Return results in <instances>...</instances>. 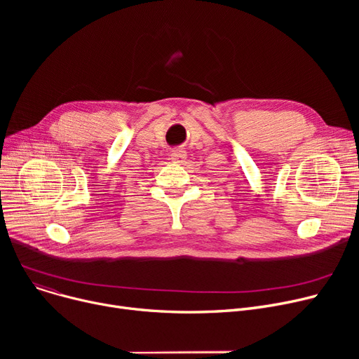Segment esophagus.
I'll list each match as a JSON object with an SVG mask.
<instances>
[{"instance_id":"esophagus-1","label":"esophagus","mask_w":359,"mask_h":359,"mask_svg":"<svg viewBox=\"0 0 359 359\" xmlns=\"http://www.w3.org/2000/svg\"><path fill=\"white\" fill-rule=\"evenodd\" d=\"M186 160V151L183 148H176L172 151V161L176 164H182Z\"/></svg>"}]
</instances>
